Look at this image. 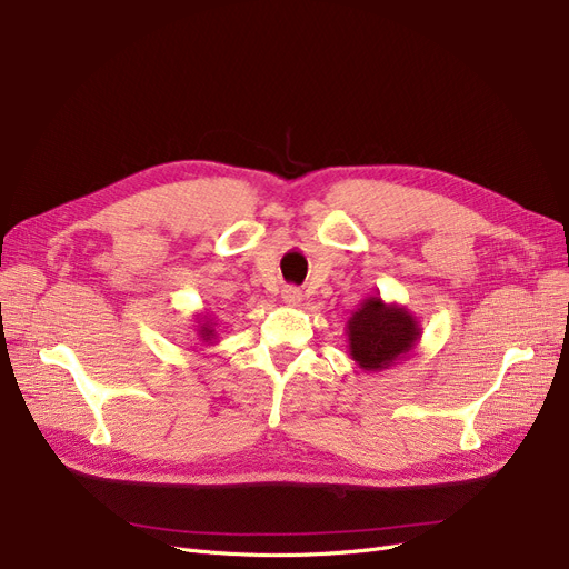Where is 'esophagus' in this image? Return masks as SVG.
Here are the masks:
<instances>
[{
  "label": "esophagus",
  "mask_w": 569,
  "mask_h": 569,
  "mask_svg": "<svg viewBox=\"0 0 569 569\" xmlns=\"http://www.w3.org/2000/svg\"><path fill=\"white\" fill-rule=\"evenodd\" d=\"M281 298H283V302H286V305H290V307H298V305L302 302V290H300V288H295V286H286V288L281 290Z\"/></svg>",
  "instance_id": "1"
}]
</instances>
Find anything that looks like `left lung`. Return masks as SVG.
<instances>
[{
	"label": "left lung",
	"mask_w": 569,
	"mask_h": 569,
	"mask_svg": "<svg viewBox=\"0 0 569 569\" xmlns=\"http://www.w3.org/2000/svg\"><path fill=\"white\" fill-rule=\"evenodd\" d=\"M349 356L365 372H383L407 360L421 339L418 318L398 302L369 295L346 323Z\"/></svg>",
	"instance_id": "obj_1"
}]
</instances>
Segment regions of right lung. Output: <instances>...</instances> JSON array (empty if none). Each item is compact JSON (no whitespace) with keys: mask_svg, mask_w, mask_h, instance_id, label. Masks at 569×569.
<instances>
[{"mask_svg":"<svg viewBox=\"0 0 569 569\" xmlns=\"http://www.w3.org/2000/svg\"><path fill=\"white\" fill-rule=\"evenodd\" d=\"M192 328H194V332H197V339H200L202 343H213L216 341V337H218V332H216V320H213V316L211 313H194V320H192Z\"/></svg>","mask_w":569,"mask_h":569,"instance_id":"obj_1","label":"right lung"}]
</instances>
